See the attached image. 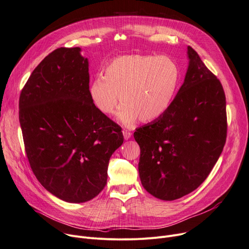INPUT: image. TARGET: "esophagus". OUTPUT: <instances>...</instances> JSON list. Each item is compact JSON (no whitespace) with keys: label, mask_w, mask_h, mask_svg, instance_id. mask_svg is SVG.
<instances>
[{"label":"esophagus","mask_w":249,"mask_h":249,"mask_svg":"<svg viewBox=\"0 0 249 249\" xmlns=\"http://www.w3.org/2000/svg\"><path fill=\"white\" fill-rule=\"evenodd\" d=\"M123 135H124V140H128V139H131V137H132V133L129 131H126V129H124Z\"/></svg>","instance_id":"34e87169"}]
</instances>
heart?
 <instances>
[{"label": "heart", "mask_w": 249, "mask_h": 249, "mask_svg": "<svg viewBox=\"0 0 249 249\" xmlns=\"http://www.w3.org/2000/svg\"><path fill=\"white\" fill-rule=\"evenodd\" d=\"M180 70L167 55L131 54L115 57L105 67L102 78L93 80L90 98L105 115L123 106L117 120L131 126L138 120L151 123L168 110L178 88Z\"/></svg>", "instance_id": "1"}]
</instances>
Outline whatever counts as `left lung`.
<instances>
[{
    "mask_svg": "<svg viewBox=\"0 0 249 249\" xmlns=\"http://www.w3.org/2000/svg\"><path fill=\"white\" fill-rule=\"evenodd\" d=\"M183 84L158 120L139 127V174L146 191L174 200L194 192L212 171L227 134L226 98L220 81L187 46Z\"/></svg>",
    "mask_w": 249,
    "mask_h": 249,
    "instance_id": "left-lung-1",
    "label": "left lung"
}]
</instances>
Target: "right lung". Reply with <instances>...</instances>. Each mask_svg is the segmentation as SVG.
<instances>
[{"label": "right lung", "mask_w": 249, "mask_h": 249, "mask_svg": "<svg viewBox=\"0 0 249 249\" xmlns=\"http://www.w3.org/2000/svg\"><path fill=\"white\" fill-rule=\"evenodd\" d=\"M19 122L31 169L47 192L68 203L99 195L124 136L90 98L80 47L57 49L34 69L20 94Z\"/></svg>", "instance_id": "obj_1"}]
</instances>
